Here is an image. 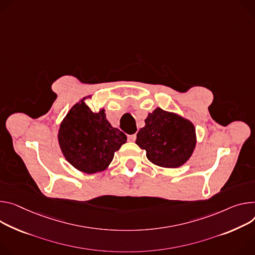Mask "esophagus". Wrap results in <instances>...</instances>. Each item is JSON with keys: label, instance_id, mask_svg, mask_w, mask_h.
Segmentation results:
<instances>
[{"label": "esophagus", "instance_id": "34e87169", "mask_svg": "<svg viewBox=\"0 0 255 255\" xmlns=\"http://www.w3.org/2000/svg\"><path fill=\"white\" fill-rule=\"evenodd\" d=\"M135 139H136V134L128 135V140H129V141H134Z\"/></svg>", "mask_w": 255, "mask_h": 255}]
</instances>
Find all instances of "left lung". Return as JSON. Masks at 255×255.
Wrapping results in <instances>:
<instances>
[{
	"mask_svg": "<svg viewBox=\"0 0 255 255\" xmlns=\"http://www.w3.org/2000/svg\"><path fill=\"white\" fill-rule=\"evenodd\" d=\"M145 126L137 133L136 144L145 149L152 164L163 168H178L191 156L195 143L193 124L160 108L148 114Z\"/></svg>",
	"mask_w": 255,
	"mask_h": 255,
	"instance_id": "1",
	"label": "left lung"
}]
</instances>
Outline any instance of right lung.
<instances>
[{"label":"right lung","mask_w":255,"mask_h":255,"mask_svg":"<svg viewBox=\"0 0 255 255\" xmlns=\"http://www.w3.org/2000/svg\"><path fill=\"white\" fill-rule=\"evenodd\" d=\"M58 137L66 159L87 174L107 169L115 151L127 140V136L106 119L105 110L94 113L82 101L67 114Z\"/></svg>","instance_id":"1"}]
</instances>
